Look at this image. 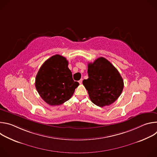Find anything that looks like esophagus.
I'll list each match as a JSON object with an SVG mask.
<instances>
[{
	"instance_id": "esophagus-1",
	"label": "esophagus",
	"mask_w": 157,
	"mask_h": 157,
	"mask_svg": "<svg viewBox=\"0 0 157 157\" xmlns=\"http://www.w3.org/2000/svg\"><path fill=\"white\" fill-rule=\"evenodd\" d=\"M82 79H80V80L79 81V83L80 84H82Z\"/></svg>"
}]
</instances>
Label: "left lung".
Wrapping results in <instances>:
<instances>
[{"instance_id": "8db88e82", "label": "left lung", "mask_w": 157, "mask_h": 157, "mask_svg": "<svg viewBox=\"0 0 157 157\" xmlns=\"http://www.w3.org/2000/svg\"><path fill=\"white\" fill-rule=\"evenodd\" d=\"M89 78L82 84L91 101L99 107L109 105L121 96L124 81L118 70L103 57L88 64Z\"/></svg>"}]
</instances>
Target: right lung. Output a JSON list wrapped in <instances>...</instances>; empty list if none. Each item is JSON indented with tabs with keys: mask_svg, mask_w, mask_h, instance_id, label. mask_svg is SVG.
<instances>
[{
	"mask_svg": "<svg viewBox=\"0 0 157 157\" xmlns=\"http://www.w3.org/2000/svg\"><path fill=\"white\" fill-rule=\"evenodd\" d=\"M79 83L73 79L68 61L55 55L42 64L35 79V87L41 98L50 105H59L68 101Z\"/></svg>",
	"mask_w": 157,
	"mask_h": 157,
	"instance_id": "add662e5",
	"label": "right lung"
}]
</instances>
